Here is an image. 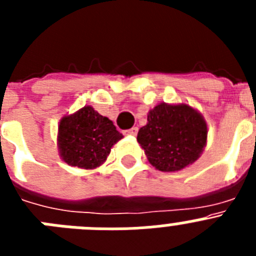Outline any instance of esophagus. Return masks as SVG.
I'll return each instance as SVG.
<instances>
[{
  "label": "esophagus",
  "instance_id": "34e87169",
  "mask_svg": "<svg viewBox=\"0 0 256 256\" xmlns=\"http://www.w3.org/2000/svg\"><path fill=\"white\" fill-rule=\"evenodd\" d=\"M137 132H138V128H137V126H133V128H130V130H124V134H126V136H136V134H137Z\"/></svg>",
  "mask_w": 256,
  "mask_h": 256
}]
</instances>
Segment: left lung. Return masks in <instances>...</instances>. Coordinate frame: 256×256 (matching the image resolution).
Segmentation results:
<instances>
[{"mask_svg":"<svg viewBox=\"0 0 256 256\" xmlns=\"http://www.w3.org/2000/svg\"><path fill=\"white\" fill-rule=\"evenodd\" d=\"M204 118L187 105L160 104L148 112L137 141L162 172L180 170L198 160L206 144Z\"/></svg>","mask_w":256,"mask_h":256,"instance_id":"8db88e82","label":"left lung"}]
</instances>
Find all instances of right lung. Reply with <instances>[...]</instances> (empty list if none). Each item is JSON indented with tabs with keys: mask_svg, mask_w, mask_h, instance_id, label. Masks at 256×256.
<instances>
[{
	"mask_svg": "<svg viewBox=\"0 0 256 256\" xmlns=\"http://www.w3.org/2000/svg\"><path fill=\"white\" fill-rule=\"evenodd\" d=\"M123 136L110 119L84 106L76 114L64 116L58 126V148L66 164L94 169L102 164L112 144Z\"/></svg>",
	"mask_w": 256,
	"mask_h": 256,
	"instance_id": "1",
	"label": "right lung"
}]
</instances>
